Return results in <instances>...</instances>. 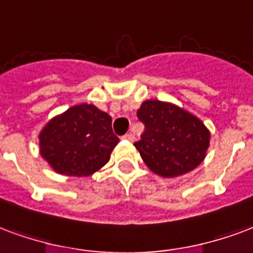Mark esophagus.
<instances>
[{
    "label": "esophagus",
    "instance_id": "esophagus-1",
    "mask_svg": "<svg viewBox=\"0 0 253 253\" xmlns=\"http://www.w3.org/2000/svg\"><path fill=\"white\" fill-rule=\"evenodd\" d=\"M122 139H126V141L134 142L135 141V136H134V134H131V132H128V134H126V135L122 136Z\"/></svg>",
    "mask_w": 253,
    "mask_h": 253
}]
</instances>
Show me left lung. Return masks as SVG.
I'll use <instances>...</instances> for the list:
<instances>
[{"instance_id":"obj_1","label":"left lung","mask_w":253,"mask_h":253,"mask_svg":"<svg viewBox=\"0 0 253 253\" xmlns=\"http://www.w3.org/2000/svg\"><path fill=\"white\" fill-rule=\"evenodd\" d=\"M136 117L145 125V131L134 146L153 173L165 178L177 177L203 162L211 132L193 114L171 103L146 100Z\"/></svg>"}]
</instances>
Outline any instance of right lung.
Listing matches in <instances>:
<instances>
[{"mask_svg": "<svg viewBox=\"0 0 253 253\" xmlns=\"http://www.w3.org/2000/svg\"><path fill=\"white\" fill-rule=\"evenodd\" d=\"M112 119L93 104H78L52 118L41 130L40 154L56 173L85 177L110 161L119 138Z\"/></svg>", "mask_w": 253, "mask_h": 253, "instance_id": "add662e5", "label": "right lung"}]
</instances>
